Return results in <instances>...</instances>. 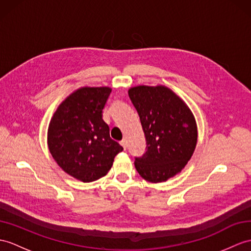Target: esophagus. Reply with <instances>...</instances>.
I'll list each match as a JSON object with an SVG mask.
<instances>
[{"mask_svg":"<svg viewBox=\"0 0 251 251\" xmlns=\"http://www.w3.org/2000/svg\"><path fill=\"white\" fill-rule=\"evenodd\" d=\"M120 143H121L122 147H123V148L126 150V148H127V140H126V139H123Z\"/></svg>","mask_w":251,"mask_h":251,"instance_id":"34e87169","label":"esophagus"}]
</instances>
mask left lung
<instances>
[{
	"label": "left lung",
	"mask_w": 251,
	"mask_h": 251,
	"mask_svg": "<svg viewBox=\"0 0 251 251\" xmlns=\"http://www.w3.org/2000/svg\"><path fill=\"white\" fill-rule=\"evenodd\" d=\"M139 114L147 150L135 158L144 179L165 182L191 158L197 144V125L189 108L165 86L140 85L128 91Z\"/></svg>",
	"instance_id": "left-lung-1"
}]
</instances>
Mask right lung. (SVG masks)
I'll use <instances>...</instances> for the list:
<instances>
[{"label":"right lung","instance_id":"1","mask_svg":"<svg viewBox=\"0 0 251 251\" xmlns=\"http://www.w3.org/2000/svg\"><path fill=\"white\" fill-rule=\"evenodd\" d=\"M111 89L82 87L64 100L52 118L48 147L64 171L84 183L106 176L123 151L102 120Z\"/></svg>","mask_w":251,"mask_h":251}]
</instances>
